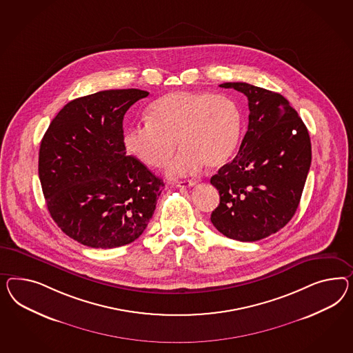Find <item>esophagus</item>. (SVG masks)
Masks as SVG:
<instances>
[{
	"label": "esophagus",
	"instance_id": "1",
	"mask_svg": "<svg viewBox=\"0 0 353 353\" xmlns=\"http://www.w3.org/2000/svg\"><path fill=\"white\" fill-rule=\"evenodd\" d=\"M194 185H195V181H192V180H182V181L176 182L177 188H191Z\"/></svg>",
	"mask_w": 353,
	"mask_h": 353
}]
</instances>
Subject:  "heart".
I'll return each mask as SVG.
<instances>
[{"mask_svg": "<svg viewBox=\"0 0 353 353\" xmlns=\"http://www.w3.org/2000/svg\"><path fill=\"white\" fill-rule=\"evenodd\" d=\"M240 130V110L228 96L176 91L154 100L148 121L130 125L123 143L140 162L159 168L179 141L181 152L170 163L168 173L183 176L199 171L204 163L222 165L235 150Z\"/></svg>", "mask_w": 353, "mask_h": 353, "instance_id": "b5f03b06", "label": "heart"}]
</instances>
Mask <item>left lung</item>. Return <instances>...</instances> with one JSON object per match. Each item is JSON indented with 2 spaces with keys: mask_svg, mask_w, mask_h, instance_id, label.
Instances as JSON below:
<instances>
[{
  "mask_svg": "<svg viewBox=\"0 0 353 353\" xmlns=\"http://www.w3.org/2000/svg\"><path fill=\"white\" fill-rule=\"evenodd\" d=\"M248 97V131L232 162L210 179L219 204L213 226L239 241H257L294 216L311 165V140L285 97L245 82H226Z\"/></svg>",
  "mask_w": 353,
  "mask_h": 353,
  "instance_id": "left-lung-1",
  "label": "left lung"
}]
</instances>
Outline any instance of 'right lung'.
<instances>
[{
    "label": "right lung",
    "instance_id": "obj_1",
    "mask_svg": "<svg viewBox=\"0 0 353 353\" xmlns=\"http://www.w3.org/2000/svg\"><path fill=\"white\" fill-rule=\"evenodd\" d=\"M148 91L106 90L68 103L39 146L48 210L69 238L91 248L130 244L146 229L164 183L125 155L123 117Z\"/></svg>",
    "mask_w": 353,
    "mask_h": 353
}]
</instances>
